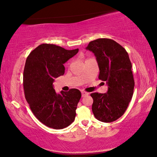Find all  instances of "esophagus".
Segmentation results:
<instances>
[{
    "instance_id": "esophagus-1",
    "label": "esophagus",
    "mask_w": 157,
    "mask_h": 157,
    "mask_svg": "<svg viewBox=\"0 0 157 157\" xmlns=\"http://www.w3.org/2000/svg\"><path fill=\"white\" fill-rule=\"evenodd\" d=\"M81 95H82V97H84V96H86V95H88V93L85 92V91H82L81 92Z\"/></svg>"
}]
</instances>
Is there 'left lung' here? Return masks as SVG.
<instances>
[{
	"mask_svg": "<svg viewBox=\"0 0 157 157\" xmlns=\"http://www.w3.org/2000/svg\"><path fill=\"white\" fill-rule=\"evenodd\" d=\"M96 57L98 78L106 81V94L93 93L92 111L97 120L111 122L124 114L132 98L134 81L128 52L115 41L101 38L89 42L86 48Z\"/></svg>",
	"mask_w": 157,
	"mask_h": 157,
	"instance_id": "obj_1",
	"label": "left lung"
}]
</instances>
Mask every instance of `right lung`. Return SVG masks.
I'll return each instance as SVG.
<instances>
[{
    "label": "right lung",
    "mask_w": 157,
    "mask_h": 157,
    "mask_svg": "<svg viewBox=\"0 0 157 157\" xmlns=\"http://www.w3.org/2000/svg\"><path fill=\"white\" fill-rule=\"evenodd\" d=\"M78 49L67 50L55 44H42L30 52L23 73L25 96L32 112L49 128H65L74 122L80 90L71 88L56 94L54 79L64 74L65 63L78 53Z\"/></svg>",
    "instance_id": "1"
}]
</instances>
